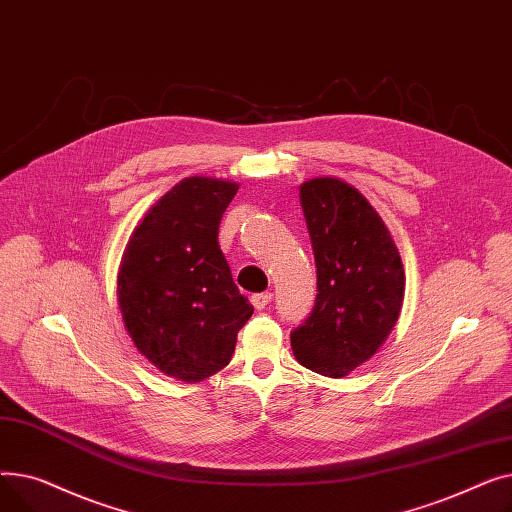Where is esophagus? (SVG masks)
<instances>
[{
	"label": "esophagus",
	"mask_w": 512,
	"mask_h": 512,
	"mask_svg": "<svg viewBox=\"0 0 512 512\" xmlns=\"http://www.w3.org/2000/svg\"><path fill=\"white\" fill-rule=\"evenodd\" d=\"M272 297H274L272 292H261V294H253V297H251V303H253V307H255L257 311H261V309H265L267 305L272 303Z\"/></svg>",
	"instance_id": "1"
}]
</instances>
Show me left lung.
Segmentation results:
<instances>
[{
    "mask_svg": "<svg viewBox=\"0 0 512 512\" xmlns=\"http://www.w3.org/2000/svg\"><path fill=\"white\" fill-rule=\"evenodd\" d=\"M301 207L317 267V299L290 334L297 361L328 378L369 361L396 326L405 270L380 213L340 178L301 184Z\"/></svg>",
    "mask_w": 512,
    "mask_h": 512,
    "instance_id": "1",
    "label": "left lung"
}]
</instances>
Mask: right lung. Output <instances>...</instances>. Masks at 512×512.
Wrapping results in <instances>:
<instances>
[{
    "label": "right lung",
    "instance_id": "right-lung-1",
    "mask_svg": "<svg viewBox=\"0 0 512 512\" xmlns=\"http://www.w3.org/2000/svg\"><path fill=\"white\" fill-rule=\"evenodd\" d=\"M238 184L191 176L134 228L118 270V305L139 353L164 375L195 384L224 369L253 305L220 249L222 215Z\"/></svg>",
    "mask_w": 512,
    "mask_h": 512
}]
</instances>
